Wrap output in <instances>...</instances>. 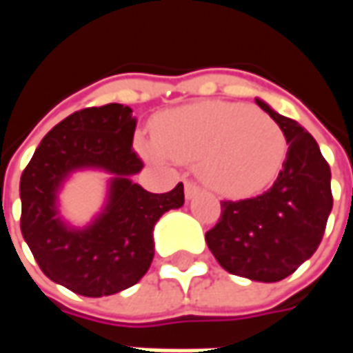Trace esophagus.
I'll return each instance as SVG.
<instances>
[{
	"label": "esophagus",
	"instance_id": "esophagus-1",
	"mask_svg": "<svg viewBox=\"0 0 353 353\" xmlns=\"http://www.w3.org/2000/svg\"><path fill=\"white\" fill-rule=\"evenodd\" d=\"M200 191H202V187H200V185H196L194 181H191V179H189V181H185V196H187L189 200L194 199L196 194H200Z\"/></svg>",
	"mask_w": 353,
	"mask_h": 353
}]
</instances>
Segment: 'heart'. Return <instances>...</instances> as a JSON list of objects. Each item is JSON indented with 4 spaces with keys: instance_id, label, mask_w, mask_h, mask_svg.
<instances>
[{
    "instance_id": "obj_1",
    "label": "heart",
    "mask_w": 353,
    "mask_h": 353,
    "mask_svg": "<svg viewBox=\"0 0 353 353\" xmlns=\"http://www.w3.org/2000/svg\"><path fill=\"white\" fill-rule=\"evenodd\" d=\"M154 138L139 141L143 154L200 162L208 183L229 196L263 191L280 174L288 153L285 134L272 117L229 101L168 111L154 124Z\"/></svg>"
}]
</instances>
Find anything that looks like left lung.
I'll use <instances>...</instances> for the list:
<instances>
[{
    "label": "left lung",
    "instance_id": "1",
    "mask_svg": "<svg viewBox=\"0 0 353 353\" xmlns=\"http://www.w3.org/2000/svg\"><path fill=\"white\" fill-rule=\"evenodd\" d=\"M255 101L285 134V161L268 191L223 200L206 244L227 272L270 283L288 278L318 250L333 208L331 168L301 124Z\"/></svg>",
    "mask_w": 353,
    "mask_h": 353
}]
</instances>
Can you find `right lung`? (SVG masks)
Wrapping results in <instances>:
<instances>
[{
  "label": "right lung",
  "instance_id": "obj_1",
  "mask_svg": "<svg viewBox=\"0 0 353 353\" xmlns=\"http://www.w3.org/2000/svg\"><path fill=\"white\" fill-rule=\"evenodd\" d=\"M136 119L123 103L75 111L41 139L20 177V230L43 274L83 296L119 293L141 280L154 255L153 227L185 202L183 183L153 194L130 176L143 168L132 149ZM77 168L116 176L104 214L83 231L65 228L56 192Z\"/></svg>",
  "mask_w": 353,
  "mask_h": 353
}]
</instances>
